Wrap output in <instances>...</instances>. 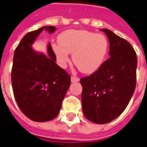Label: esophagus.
I'll list each match as a JSON object with an SVG mask.
<instances>
[{"label":"esophagus","instance_id":"34e87169","mask_svg":"<svg viewBox=\"0 0 147 147\" xmlns=\"http://www.w3.org/2000/svg\"><path fill=\"white\" fill-rule=\"evenodd\" d=\"M71 81L72 83H75V82H79V81H80V78H78V77H76V76H71Z\"/></svg>","mask_w":147,"mask_h":147}]
</instances>
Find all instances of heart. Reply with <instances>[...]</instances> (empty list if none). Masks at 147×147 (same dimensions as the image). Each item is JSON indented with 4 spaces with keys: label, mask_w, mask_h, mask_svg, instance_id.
Masks as SVG:
<instances>
[{
    "label": "heart",
    "mask_w": 147,
    "mask_h": 147,
    "mask_svg": "<svg viewBox=\"0 0 147 147\" xmlns=\"http://www.w3.org/2000/svg\"><path fill=\"white\" fill-rule=\"evenodd\" d=\"M59 45L52 49L59 65L66 67L69 53L72 60L83 73H92L101 67L108 52L109 43L105 36L86 30L70 29L59 36Z\"/></svg>",
    "instance_id": "1"
}]
</instances>
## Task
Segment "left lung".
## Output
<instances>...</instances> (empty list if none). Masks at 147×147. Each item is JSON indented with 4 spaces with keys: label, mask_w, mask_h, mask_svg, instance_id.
Segmentation results:
<instances>
[{
    "label": "left lung",
    "mask_w": 147,
    "mask_h": 147,
    "mask_svg": "<svg viewBox=\"0 0 147 147\" xmlns=\"http://www.w3.org/2000/svg\"><path fill=\"white\" fill-rule=\"evenodd\" d=\"M110 43V58L89 76L81 78L82 108L92 123L111 122L128 105L136 86L137 56L128 41L102 28Z\"/></svg>",
    "instance_id": "1"
}]
</instances>
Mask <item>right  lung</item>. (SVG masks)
<instances>
[{
    "mask_svg": "<svg viewBox=\"0 0 147 147\" xmlns=\"http://www.w3.org/2000/svg\"><path fill=\"white\" fill-rule=\"evenodd\" d=\"M44 29L51 34L56 27L45 26L24 36L14 52L11 73L17 105L35 122H47L58 115L71 84L70 75L56 63V55L50 43L48 56L32 48Z\"/></svg>",
    "mask_w": 147,
    "mask_h": 147,
    "instance_id": "right-lung-1",
    "label": "right lung"
}]
</instances>
